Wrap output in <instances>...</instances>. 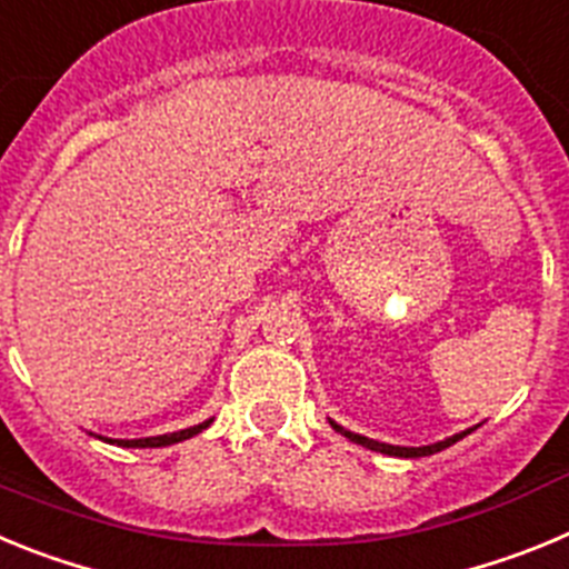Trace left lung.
Here are the masks:
<instances>
[{"label": "left lung", "instance_id": "left-lung-1", "mask_svg": "<svg viewBox=\"0 0 569 569\" xmlns=\"http://www.w3.org/2000/svg\"><path fill=\"white\" fill-rule=\"evenodd\" d=\"M330 425H333L336 433L347 436V439L356 441V445H361V447H367V450H376V453H385V456H401V459H419V456H433V453H439V450H445V447L456 445V441L465 439V436L470 433V430H465V433L450 436V439L436 441V445H427V447H396V445H385V441L365 439V436H359V433H350V430L339 427V425H336V421H330Z\"/></svg>", "mask_w": 569, "mask_h": 569}]
</instances>
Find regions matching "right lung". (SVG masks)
Returning <instances> with one entry per match:
<instances>
[{
    "mask_svg": "<svg viewBox=\"0 0 569 569\" xmlns=\"http://www.w3.org/2000/svg\"><path fill=\"white\" fill-rule=\"evenodd\" d=\"M204 427H210V421H202V425L188 427V430H179V433H168V436H150V439H116V445L119 447H168V445H176V441L190 439V436H196V433H202ZM108 441H113V439H108Z\"/></svg>",
    "mask_w": 569,
    "mask_h": 569,
    "instance_id": "add662e5",
    "label": "right lung"
}]
</instances>
